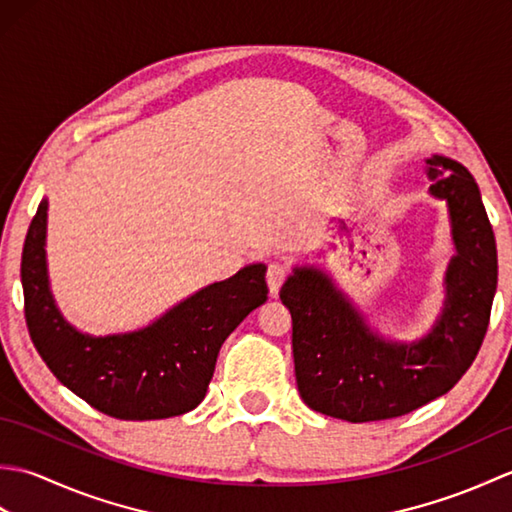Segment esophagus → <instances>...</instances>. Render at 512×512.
Listing matches in <instances>:
<instances>
[{
	"instance_id": "esophagus-1",
	"label": "esophagus",
	"mask_w": 512,
	"mask_h": 512,
	"mask_svg": "<svg viewBox=\"0 0 512 512\" xmlns=\"http://www.w3.org/2000/svg\"><path fill=\"white\" fill-rule=\"evenodd\" d=\"M288 273H290V270H288L286 264H281V262L268 264L266 279H268V288H270V292H273V295H277L279 288L284 286V281L288 279Z\"/></svg>"
}]
</instances>
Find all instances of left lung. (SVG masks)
<instances>
[{
    "instance_id": "obj_1",
    "label": "left lung",
    "mask_w": 512,
    "mask_h": 512,
    "mask_svg": "<svg viewBox=\"0 0 512 512\" xmlns=\"http://www.w3.org/2000/svg\"><path fill=\"white\" fill-rule=\"evenodd\" d=\"M431 193L449 202L458 255L447 273V308L413 345L369 332L319 270L301 268L279 297L292 312V354L303 402L325 416L372 422L405 416L444 396L475 361L497 290V246L482 195L460 162L427 160Z\"/></svg>"
}]
</instances>
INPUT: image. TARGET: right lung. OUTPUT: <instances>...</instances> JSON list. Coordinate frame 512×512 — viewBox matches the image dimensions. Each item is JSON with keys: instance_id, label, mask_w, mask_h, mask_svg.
Listing matches in <instances>:
<instances>
[{"instance_id": "right-lung-1", "label": "right lung", "mask_w": 512, "mask_h": 512, "mask_svg": "<svg viewBox=\"0 0 512 512\" xmlns=\"http://www.w3.org/2000/svg\"><path fill=\"white\" fill-rule=\"evenodd\" d=\"M46 211L41 200L21 253L26 325L43 363L90 407L118 420H160L198 407L226 336L268 299L266 266L206 286L145 330L92 339L54 308L43 250Z\"/></svg>"}]
</instances>
